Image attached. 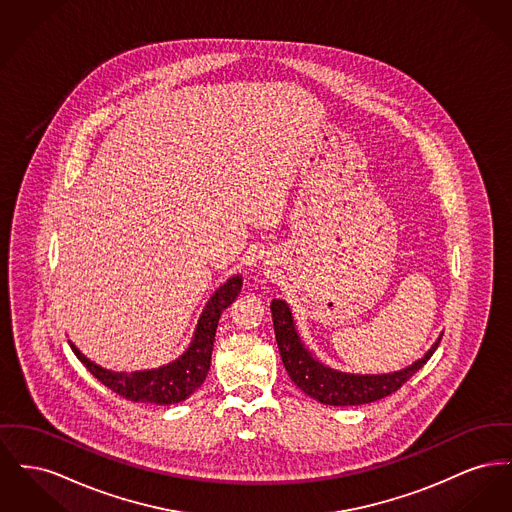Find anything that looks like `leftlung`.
Wrapping results in <instances>:
<instances>
[{"instance_id": "8db88e82", "label": "left lung", "mask_w": 512, "mask_h": 512, "mask_svg": "<svg viewBox=\"0 0 512 512\" xmlns=\"http://www.w3.org/2000/svg\"><path fill=\"white\" fill-rule=\"evenodd\" d=\"M271 311L280 358L290 379L307 396L327 406H360L381 400L398 391L433 356L443 336L441 334L435 340V344L425 352L423 358L400 371L381 375L346 373L332 369L305 346L300 332L296 329L292 309L286 301L272 300Z\"/></svg>"}]
</instances>
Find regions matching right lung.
Segmentation results:
<instances>
[{
  "label": "right lung",
  "instance_id": "obj_1",
  "mask_svg": "<svg viewBox=\"0 0 512 512\" xmlns=\"http://www.w3.org/2000/svg\"><path fill=\"white\" fill-rule=\"evenodd\" d=\"M241 290V274L230 276L216 292L211 300L207 301L193 338L185 352L170 363L152 369H139V371H112L98 363L89 360L71 340V350L81 363L91 371L92 375L110 391L120 394L131 402H147V404H178L189 398L197 391L207 373L211 369L212 346L216 327L222 311L238 298Z\"/></svg>",
  "mask_w": 512,
  "mask_h": 512
}]
</instances>
